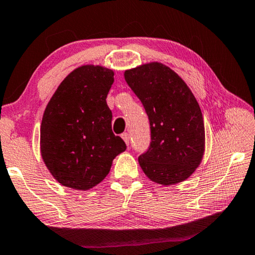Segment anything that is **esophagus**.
<instances>
[{
    "instance_id": "esophagus-1",
    "label": "esophagus",
    "mask_w": 255,
    "mask_h": 255,
    "mask_svg": "<svg viewBox=\"0 0 255 255\" xmlns=\"http://www.w3.org/2000/svg\"><path fill=\"white\" fill-rule=\"evenodd\" d=\"M121 137H123L125 142H126V144L129 145V134H128V132H124V134L121 135Z\"/></svg>"
}]
</instances>
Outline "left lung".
I'll use <instances>...</instances> for the list:
<instances>
[{
    "instance_id": "8db88e82",
    "label": "left lung",
    "mask_w": 255,
    "mask_h": 255,
    "mask_svg": "<svg viewBox=\"0 0 255 255\" xmlns=\"http://www.w3.org/2000/svg\"><path fill=\"white\" fill-rule=\"evenodd\" d=\"M125 80L148 114L151 142L139 166L156 184L170 186L194 173L204 153V124L199 103L179 75L160 62L125 71Z\"/></svg>"
}]
</instances>
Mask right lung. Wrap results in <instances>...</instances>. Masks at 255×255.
I'll use <instances>...</instances> for the list:
<instances>
[{"instance_id":"1","label":"right lung","mask_w":255,"mask_h":255,"mask_svg":"<svg viewBox=\"0 0 255 255\" xmlns=\"http://www.w3.org/2000/svg\"><path fill=\"white\" fill-rule=\"evenodd\" d=\"M114 71L85 64L61 82L40 127V152L51 174L66 187L88 191L102 182L126 143L112 131L106 97Z\"/></svg>"}]
</instances>
